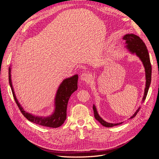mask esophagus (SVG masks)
Instances as JSON below:
<instances>
[{"label": "esophagus", "mask_w": 159, "mask_h": 159, "mask_svg": "<svg viewBox=\"0 0 159 159\" xmlns=\"http://www.w3.org/2000/svg\"><path fill=\"white\" fill-rule=\"evenodd\" d=\"M80 79L82 81L85 82L86 83H88L89 82H90V76L87 73H83L80 75Z\"/></svg>", "instance_id": "esophagus-1"}]
</instances>
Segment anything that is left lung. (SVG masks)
I'll return each instance as SVG.
<instances>
[{"label": "left lung", "mask_w": 159, "mask_h": 159, "mask_svg": "<svg viewBox=\"0 0 159 159\" xmlns=\"http://www.w3.org/2000/svg\"><path fill=\"white\" fill-rule=\"evenodd\" d=\"M123 39L126 41V43L127 44L126 47L128 49L129 52H131L132 53H135L137 55L140 60L142 61L143 64L144 65V67L145 69V74H146V87L145 89L144 96L142 99V102H144V101L146 99L148 89L151 83V78H152V65L150 60V57L148 52L147 48L146 47L145 44L142 41V39L138 36L135 35L134 34H128L123 36ZM140 107H139L137 111L135 112L134 114L130 118V119L134 118L136 115H137L138 112L140 111ZM93 110H94V114L95 118L101 124L105 126V127H112L116 125H121L122 123H109L107 122H106L104 121L98 115L97 112V109L96 108V106L93 105Z\"/></svg>", "instance_id": "8db88e82"}]
</instances>
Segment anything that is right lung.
<instances>
[{
    "instance_id": "right-lung-1",
    "label": "right lung",
    "mask_w": 159,
    "mask_h": 159,
    "mask_svg": "<svg viewBox=\"0 0 159 159\" xmlns=\"http://www.w3.org/2000/svg\"><path fill=\"white\" fill-rule=\"evenodd\" d=\"M9 81L11 87L14 99L19 110L24 116L35 124L50 128H58L61 126L66 118V108L68 102L72 94L77 89L78 75H75L65 79L60 84L55 98V110L53 114L49 117H38L26 112L21 107L16 99L14 92L11 78V68L9 69Z\"/></svg>"
}]
</instances>
